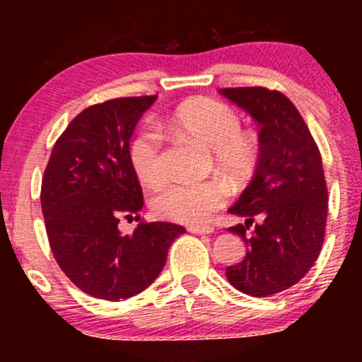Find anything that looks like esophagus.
Here are the masks:
<instances>
[{
    "label": "esophagus",
    "mask_w": 362,
    "mask_h": 362,
    "mask_svg": "<svg viewBox=\"0 0 362 362\" xmlns=\"http://www.w3.org/2000/svg\"><path fill=\"white\" fill-rule=\"evenodd\" d=\"M189 231L195 235H209V233H213L214 228L209 226V224H190Z\"/></svg>",
    "instance_id": "34e87169"
}]
</instances>
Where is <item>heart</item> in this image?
I'll return each mask as SVG.
<instances>
[{
    "label": "heart",
    "mask_w": 362,
    "mask_h": 362,
    "mask_svg": "<svg viewBox=\"0 0 362 362\" xmlns=\"http://www.w3.org/2000/svg\"><path fill=\"white\" fill-rule=\"evenodd\" d=\"M170 129L197 141L207 148L211 160L230 180L247 178L260 158L259 138L242 131L238 112L214 98H192L182 103L167 117ZM129 161L138 178L156 187L167 178L163 138L143 127L129 143ZM228 187L219 178L201 182H172L153 195L151 209L161 218L178 223H204L224 204Z\"/></svg>",
    "instance_id": "b5f03b06"
}]
</instances>
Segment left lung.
Wrapping results in <instances>:
<instances>
[{"label":"left lung","instance_id":"1","mask_svg":"<svg viewBox=\"0 0 362 362\" xmlns=\"http://www.w3.org/2000/svg\"><path fill=\"white\" fill-rule=\"evenodd\" d=\"M219 93L260 124L257 172L230 207L247 221L228 228L242 236L247 255L226 269V277L242 293L265 298L303 279L322 250L328 214L322 155L301 114L281 91L238 86Z\"/></svg>","mask_w":362,"mask_h":362}]
</instances>
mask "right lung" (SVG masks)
I'll return each mask as SVG.
<instances>
[{"label":"right lung","instance_id":"1","mask_svg":"<svg viewBox=\"0 0 362 362\" xmlns=\"http://www.w3.org/2000/svg\"><path fill=\"white\" fill-rule=\"evenodd\" d=\"M156 95L95 103L54 144L40 187L49 245L61 271L93 298L120 301L156 279L180 224L141 219L144 204L129 161V139ZM136 215L132 235L117 224Z\"/></svg>","mask_w":362,"mask_h":362}]
</instances>
